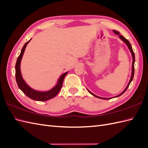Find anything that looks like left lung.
Listing matches in <instances>:
<instances>
[{
  "instance_id": "8db88e82",
  "label": "left lung",
  "mask_w": 148,
  "mask_h": 148,
  "mask_svg": "<svg viewBox=\"0 0 148 148\" xmlns=\"http://www.w3.org/2000/svg\"><path fill=\"white\" fill-rule=\"evenodd\" d=\"M114 33L115 34H119V37H120V38L122 40V41L125 42V43H126V44L127 45V46H128V47L129 48V49H130V52H131V53H132V57H133V63H132V77H131V79H130V82H129V83H128V84L127 85V88H125V90L120 94V95H119V96H116V97H119V96H121L122 95H123V94L126 91V90L127 89V88H128V86H129V85H130V83L132 82V81L133 80V77H134V73H135V69H134V64H135V53H134V52H133V49H132V46H131V44H130V42L128 41V40L126 39V38H125L122 35H120V34H119V33L118 32V31H115V30H114ZM89 91V93H91L92 95H93L94 96H95V97H98V98H100V99H112V98H103V97H99V96H96V95H94V94H92V92H91L90 91Z\"/></svg>"
}]
</instances>
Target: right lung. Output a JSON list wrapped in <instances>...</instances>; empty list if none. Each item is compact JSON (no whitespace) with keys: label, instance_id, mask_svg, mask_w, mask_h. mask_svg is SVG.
Instances as JSON below:
<instances>
[{"label":"right lung","instance_id":"right-lung-1","mask_svg":"<svg viewBox=\"0 0 148 148\" xmlns=\"http://www.w3.org/2000/svg\"><path fill=\"white\" fill-rule=\"evenodd\" d=\"M30 41L31 39L25 44V45L21 49L20 54L16 60L15 65V78L16 83L18 84V86L21 90L23 92L25 95L31 98V99L38 101H46L47 100L51 99L52 98L54 97L57 94L59 93L62 86V84H63L64 78L68 72H66L61 76L56 86L54 88H53L52 89H51L50 91L45 92H40L34 90L32 88H31L28 85H27V84L25 82L23 78H22L20 71V63L22 57H23L26 46H27V44Z\"/></svg>","mask_w":148,"mask_h":148}]
</instances>
